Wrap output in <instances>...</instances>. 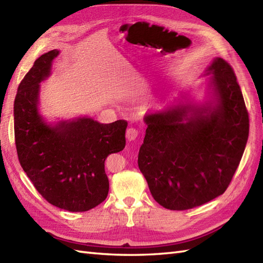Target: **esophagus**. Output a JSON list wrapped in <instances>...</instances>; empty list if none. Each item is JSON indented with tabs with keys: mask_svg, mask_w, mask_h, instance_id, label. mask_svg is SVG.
<instances>
[{
	"mask_svg": "<svg viewBox=\"0 0 263 263\" xmlns=\"http://www.w3.org/2000/svg\"><path fill=\"white\" fill-rule=\"evenodd\" d=\"M125 136H126V139L129 141H134L139 137V131H138V129H136V127L131 126L126 130Z\"/></svg>",
	"mask_w": 263,
	"mask_h": 263,
	"instance_id": "34e87169",
	"label": "esophagus"
}]
</instances>
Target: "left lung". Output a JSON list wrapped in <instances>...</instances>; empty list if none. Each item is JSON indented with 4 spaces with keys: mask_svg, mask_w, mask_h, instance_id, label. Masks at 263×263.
<instances>
[{
    "mask_svg": "<svg viewBox=\"0 0 263 263\" xmlns=\"http://www.w3.org/2000/svg\"><path fill=\"white\" fill-rule=\"evenodd\" d=\"M206 74L217 103L147 113L138 157L153 199L182 211L223 194L249 137V113L232 66L217 58Z\"/></svg>",
    "mask_w": 263,
    "mask_h": 263,
    "instance_id": "8db88e82",
    "label": "left lung"
}]
</instances>
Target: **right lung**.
<instances>
[{"mask_svg": "<svg viewBox=\"0 0 263 263\" xmlns=\"http://www.w3.org/2000/svg\"><path fill=\"white\" fill-rule=\"evenodd\" d=\"M52 50L35 60L17 87L14 136L20 164L37 192L60 209L84 212L106 199L104 161L125 146V120L103 124L80 118L52 126L39 114V83L49 77Z\"/></svg>", "mask_w": 263, "mask_h": 263, "instance_id": "obj_1", "label": "right lung"}]
</instances>
